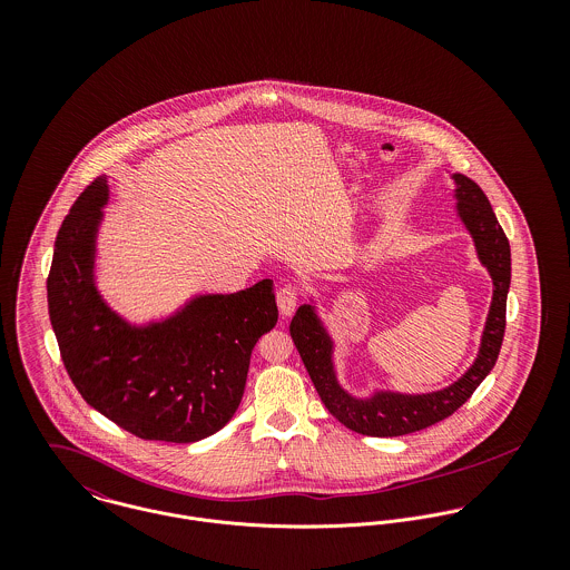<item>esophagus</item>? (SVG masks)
Returning a JSON list of instances; mask_svg holds the SVG:
<instances>
[{
  "mask_svg": "<svg viewBox=\"0 0 570 570\" xmlns=\"http://www.w3.org/2000/svg\"><path fill=\"white\" fill-rule=\"evenodd\" d=\"M301 303V292L294 285H285L276 294V305L283 316H292Z\"/></svg>",
  "mask_w": 570,
  "mask_h": 570,
  "instance_id": "obj_1",
  "label": "esophagus"
}]
</instances>
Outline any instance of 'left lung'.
Instances as JSON below:
<instances>
[{"instance_id":"1","label":"left lung","mask_w":570,"mask_h":570,"mask_svg":"<svg viewBox=\"0 0 570 570\" xmlns=\"http://www.w3.org/2000/svg\"><path fill=\"white\" fill-rule=\"evenodd\" d=\"M454 184V215L472 237L479 263L491 278V303L481 344L470 368L452 384L430 393H400L373 389L366 397L346 391L337 377L335 337L331 335L318 301L309 294L292 318L289 333L326 410L348 430L366 436H402L450 416L463 406L493 368L502 335L507 294L511 285V249L481 186L461 173H450Z\"/></svg>"}]
</instances>
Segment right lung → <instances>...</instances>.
<instances>
[{"instance_id": "obj_1", "label": "right lung", "mask_w": 570, "mask_h": 570, "mask_svg": "<svg viewBox=\"0 0 570 570\" xmlns=\"http://www.w3.org/2000/svg\"><path fill=\"white\" fill-rule=\"evenodd\" d=\"M107 202L102 175L55 242L48 309L63 364L82 400L122 430L147 441H202L242 404L252 348L278 321L274 283L193 294L166 316L129 321L107 303L96 276Z\"/></svg>"}]
</instances>
